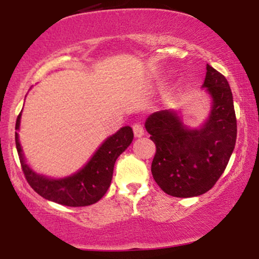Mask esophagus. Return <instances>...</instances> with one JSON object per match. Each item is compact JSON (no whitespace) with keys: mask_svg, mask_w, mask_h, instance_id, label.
Instances as JSON below:
<instances>
[{"mask_svg":"<svg viewBox=\"0 0 259 259\" xmlns=\"http://www.w3.org/2000/svg\"><path fill=\"white\" fill-rule=\"evenodd\" d=\"M133 130H134V135H135V138H142V136L145 135V130L142 125H140V124H135V125L133 126Z\"/></svg>","mask_w":259,"mask_h":259,"instance_id":"esophagus-1","label":"esophagus"}]
</instances>
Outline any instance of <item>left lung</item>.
I'll return each instance as SVG.
<instances>
[{"instance_id": "8db88e82", "label": "left lung", "mask_w": 259, "mask_h": 259, "mask_svg": "<svg viewBox=\"0 0 259 259\" xmlns=\"http://www.w3.org/2000/svg\"><path fill=\"white\" fill-rule=\"evenodd\" d=\"M204 89L210 99L206 120L186 125L180 111L154 112L145 121L156 144L153 179L165 194L195 197L209 191L222 177L236 142L233 92L224 75L207 64Z\"/></svg>"}]
</instances>
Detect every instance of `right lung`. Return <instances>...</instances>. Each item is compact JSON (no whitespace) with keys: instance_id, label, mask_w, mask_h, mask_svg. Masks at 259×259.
<instances>
[{"instance_id":"obj_1","label":"right lung","mask_w":259,"mask_h":259,"mask_svg":"<svg viewBox=\"0 0 259 259\" xmlns=\"http://www.w3.org/2000/svg\"><path fill=\"white\" fill-rule=\"evenodd\" d=\"M22 112L18 115L16 123V146L29 185L44 198L63 206L84 207L99 202L111 185L115 160L133 142L132 127L129 125L123 126L115 134L108 136L84 167L75 173L63 178H50L35 171L26 163L18 134Z\"/></svg>"}]
</instances>
